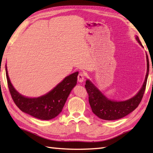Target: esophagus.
I'll use <instances>...</instances> for the list:
<instances>
[{
  "instance_id": "esophagus-1",
  "label": "esophagus",
  "mask_w": 153,
  "mask_h": 153,
  "mask_svg": "<svg viewBox=\"0 0 153 153\" xmlns=\"http://www.w3.org/2000/svg\"><path fill=\"white\" fill-rule=\"evenodd\" d=\"M84 79H85V74L83 72H80L79 73L78 76H77V80H78V82L82 83L83 82Z\"/></svg>"
}]
</instances>
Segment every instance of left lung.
Returning a JSON list of instances; mask_svg holds the SVG:
<instances>
[{
    "mask_svg": "<svg viewBox=\"0 0 153 153\" xmlns=\"http://www.w3.org/2000/svg\"><path fill=\"white\" fill-rule=\"evenodd\" d=\"M136 39L141 46L143 45L137 36ZM147 71L145 79L141 89L137 95L130 99L124 101H114L110 100L105 97L89 80H87L85 87L89 95V102L93 112L99 118L105 120H118L129 114L139 106L143 97L146 85H147L149 63V58L147 54Z\"/></svg>",
    "mask_w": 153,
    "mask_h": 153,
    "instance_id": "1",
    "label": "left lung"
}]
</instances>
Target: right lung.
Segmentation results:
<instances>
[{
    "label": "right lung",
    "mask_w": 153,
    "mask_h": 153,
    "mask_svg": "<svg viewBox=\"0 0 153 153\" xmlns=\"http://www.w3.org/2000/svg\"><path fill=\"white\" fill-rule=\"evenodd\" d=\"M6 75L10 93L16 105L22 112L35 118L48 120L56 117L62 112L71 89L76 85L78 72L65 77L50 92L37 98L25 97L14 88L9 79L6 65Z\"/></svg>",
    "instance_id": "1"
}]
</instances>
